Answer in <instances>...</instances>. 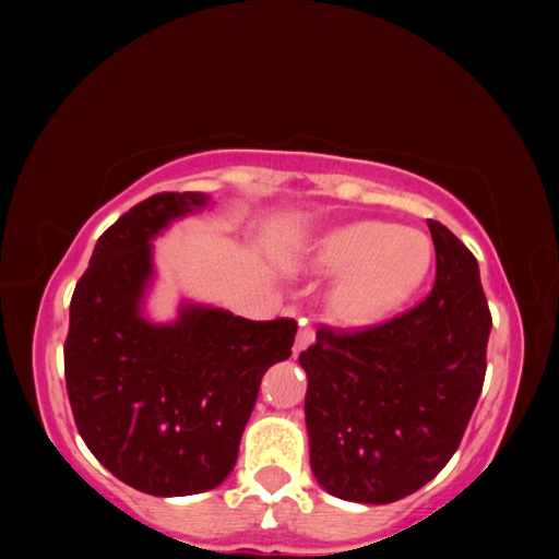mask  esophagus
I'll list each match as a JSON object with an SVG mask.
<instances>
[{"label": "esophagus", "mask_w": 559, "mask_h": 559, "mask_svg": "<svg viewBox=\"0 0 559 559\" xmlns=\"http://www.w3.org/2000/svg\"><path fill=\"white\" fill-rule=\"evenodd\" d=\"M313 343H316V330L306 323H300L298 335H296V353H302V349L310 347Z\"/></svg>", "instance_id": "1"}]
</instances>
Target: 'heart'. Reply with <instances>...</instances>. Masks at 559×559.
<instances>
[{
	"mask_svg": "<svg viewBox=\"0 0 559 559\" xmlns=\"http://www.w3.org/2000/svg\"><path fill=\"white\" fill-rule=\"evenodd\" d=\"M308 263L335 276L328 290L330 318L345 328H370L419 290L431 266V241L419 229L365 219L325 234Z\"/></svg>",
	"mask_w": 559,
	"mask_h": 559,
	"instance_id": "b5f03b06",
	"label": "heart"
}]
</instances>
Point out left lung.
<instances>
[{"instance_id":"8db88e82","label":"left lung","mask_w":559,"mask_h":559,"mask_svg":"<svg viewBox=\"0 0 559 559\" xmlns=\"http://www.w3.org/2000/svg\"><path fill=\"white\" fill-rule=\"evenodd\" d=\"M437 281L390 323L320 328L300 353L308 374L310 468L330 496L384 506L427 486L456 453L484 390L490 310L478 261L427 222Z\"/></svg>"}]
</instances>
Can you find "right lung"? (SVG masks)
<instances>
[{"mask_svg": "<svg viewBox=\"0 0 559 559\" xmlns=\"http://www.w3.org/2000/svg\"><path fill=\"white\" fill-rule=\"evenodd\" d=\"M206 204L202 192H163L132 206L98 239L71 298L63 367L75 427L112 476L159 498L224 484L261 377L290 357L298 330L187 300L173 323L145 318L153 239Z\"/></svg>", "mask_w": 559, "mask_h": 559, "instance_id": "right-lung-1", "label": "right lung"}]
</instances>
